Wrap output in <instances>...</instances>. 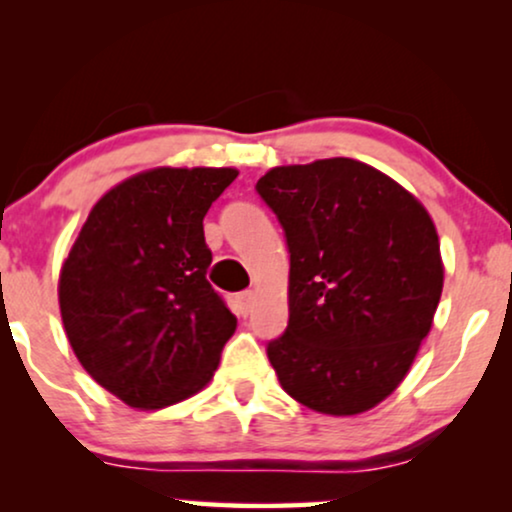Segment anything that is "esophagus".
<instances>
[{"mask_svg":"<svg viewBox=\"0 0 512 512\" xmlns=\"http://www.w3.org/2000/svg\"><path fill=\"white\" fill-rule=\"evenodd\" d=\"M252 305H255V291H243L238 296V308H240V315H250Z\"/></svg>","mask_w":512,"mask_h":512,"instance_id":"34e87169","label":"esophagus"}]
</instances>
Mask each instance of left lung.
<instances>
[{
    "instance_id": "1",
    "label": "left lung",
    "mask_w": 512,
    "mask_h": 512,
    "mask_svg": "<svg viewBox=\"0 0 512 512\" xmlns=\"http://www.w3.org/2000/svg\"><path fill=\"white\" fill-rule=\"evenodd\" d=\"M289 245V327L267 344L296 402L373 409L409 373L433 325L443 260L414 195L354 158L279 166L255 185Z\"/></svg>"
}]
</instances>
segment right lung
<instances>
[{
  "label": "right lung",
  "instance_id": "add662e5",
  "mask_svg": "<svg viewBox=\"0 0 512 512\" xmlns=\"http://www.w3.org/2000/svg\"><path fill=\"white\" fill-rule=\"evenodd\" d=\"M236 168H154L105 192L60 272L64 332L98 385L161 409L214 375L236 315L211 289L204 216Z\"/></svg>",
  "mask_w": 512,
  "mask_h": 512
}]
</instances>
